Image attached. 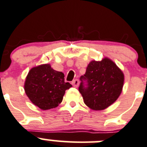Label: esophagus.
<instances>
[{"mask_svg": "<svg viewBox=\"0 0 147 147\" xmlns=\"http://www.w3.org/2000/svg\"><path fill=\"white\" fill-rule=\"evenodd\" d=\"M71 84L74 87H78V85H79V81H78V79L74 80V81L71 82Z\"/></svg>", "mask_w": 147, "mask_h": 147, "instance_id": "obj_1", "label": "esophagus"}]
</instances>
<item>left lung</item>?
<instances>
[{"label": "left lung", "mask_w": 147, "mask_h": 147, "mask_svg": "<svg viewBox=\"0 0 147 147\" xmlns=\"http://www.w3.org/2000/svg\"><path fill=\"white\" fill-rule=\"evenodd\" d=\"M83 80H86L84 87ZM78 91L84 104L95 111H101L114 104L122 91L124 75L115 63L106 57L101 61H91L86 74L81 77Z\"/></svg>", "instance_id": "1"}]
</instances>
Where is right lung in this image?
<instances>
[{
	"mask_svg": "<svg viewBox=\"0 0 147 147\" xmlns=\"http://www.w3.org/2000/svg\"><path fill=\"white\" fill-rule=\"evenodd\" d=\"M72 86L64 81V74L53 69L50 64H41L29 71L24 90L32 103L42 110L57 107L66 90Z\"/></svg>",
	"mask_w": 147,
	"mask_h": 147,
	"instance_id": "add662e5",
	"label": "right lung"
}]
</instances>
